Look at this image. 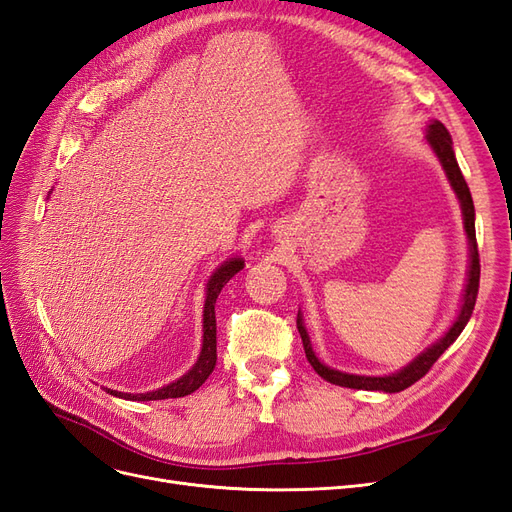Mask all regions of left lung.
<instances>
[{
    "label": "left lung",
    "mask_w": 512,
    "mask_h": 512,
    "mask_svg": "<svg viewBox=\"0 0 512 512\" xmlns=\"http://www.w3.org/2000/svg\"><path fill=\"white\" fill-rule=\"evenodd\" d=\"M427 136L425 141L431 147V151L436 153V158L440 160L446 179L451 183V188L459 200L461 207V215H463V228H466V237H468V252H470V260H468V277H466V288H463L461 294V305L457 318L453 320L448 331L436 339L431 346H427L421 354H416L414 359L406 365L397 369L395 374H386V376H361V374H348V371H339L333 369L329 365H324L314 348L312 342H309V333L305 329L303 322V314L299 312L297 316V329L301 333L303 339V348H305V356L309 365L314 367L316 374L320 378H324L331 384L337 386H346V389H363V391H382V393H399L412 386L416 380H421L427 371L431 369V365L436 363L440 356L444 354V350L451 346L455 339L461 335V331L466 329V324L474 312V303H476V294H478V280H480V262H478V247H476V228H474V203H472V194L466 179L461 175V168L457 164L455 151H453V138L448 134V130L444 128V123L433 119L429 121L427 126Z\"/></svg>",
    "instance_id": "8db88e82"
}]
</instances>
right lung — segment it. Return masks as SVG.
I'll list each match as a JSON object with an SVG mask.
<instances>
[{
	"label": "right lung",
	"instance_id": "add662e5",
	"mask_svg": "<svg viewBox=\"0 0 512 512\" xmlns=\"http://www.w3.org/2000/svg\"><path fill=\"white\" fill-rule=\"evenodd\" d=\"M245 265V260L235 256L224 260L222 265L213 271L209 277L207 288H205V309H203V348H200V354L192 369H188V374H183L175 382H170L162 389L149 391V393H121L106 389L113 397L121 399H130V401H156V399H175V397H185L194 393L196 389L205 384V380L211 376V371L215 367V361H218V333H215V301H218L222 288L230 282V277H235Z\"/></svg>",
	"mask_w": 512,
	"mask_h": 512
}]
</instances>
